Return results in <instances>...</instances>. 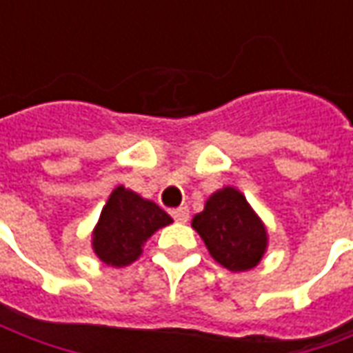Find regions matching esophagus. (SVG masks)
Wrapping results in <instances>:
<instances>
[{
	"label": "esophagus",
	"mask_w": 353,
	"mask_h": 353,
	"mask_svg": "<svg viewBox=\"0 0 353 353\" xmlns=\"http://www.w3.org/2000/svg\"><path fill=\"white\" fill-rule=\"evenodd\" d=\"M172 217L179 223H187L189 221V208L187 206H179L176 210H172Z\"/></svg>",
	"instance_id": "esophagus-1"
}]
</instances>
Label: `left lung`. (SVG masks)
I'll use <instances>...</instances> for the list:
<instances>
[{"label": "left lung", "instance_id": "left-lung-1", "mask_svg": "<svg viewBox=\"0 0 353 353\" xmlns=\"http://www.w3.org/2000/svg\"><path fill=\"white\" fill-rule=\"evenodd\" d=\"M192 229L210 255L230 272H245L259 265L268 245L265 223L234 187L215 191L204 210L192 217Z\"/></svg>", "mask_w": 353, "mask_h": 353}]
</instances>
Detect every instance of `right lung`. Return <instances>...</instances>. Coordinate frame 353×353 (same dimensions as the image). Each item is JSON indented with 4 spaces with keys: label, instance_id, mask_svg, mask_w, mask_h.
Returning a JSON list of instances; mask_svg holds the SVG:
<instances>
[{
    "label": "right lung",
    "instance_id": "1",
    "mask_svg": "<svg viewBox=\"0 0 353 353\" xmlns=\"http://www.w3.org/2000/svg\"><path fill=\"white\" fill-rule=\"evenodd\" d=\"M170 223L172 217L162 208L119 185L94 227L92 250L105 265L128 266L141 255L147 240Z\"/></svg>",
    "mask_w": 353,
    "mask_h": 353
}]
</instances>
